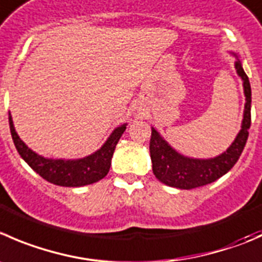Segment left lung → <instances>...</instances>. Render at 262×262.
Masks as SVG:
<instances>
[{
  "instance_id": "obj_1",
  "label": "left lung",
  "mask_w": 262,
  "mask_h": 262,
  "mask_svg": "<svg viewBox=\"0 0 262 262\" xmlns=\"http://www.w3.org/2000/svg\"><path fill=\"white\" fill-rule=\"evenodd\" d=\"M229 53L235 57V72L242 79L243 92L246 97L241 130L238 132L237 137L228 147L227 151L210 159H195V157L184 156L178 152L152 126L151 141H149L152 171L160 182L169 187L193 189L215 182L234 166L245 148L251 126V85L248 77L243 70L238 53Z\"/></svg>"
}]
</instances>
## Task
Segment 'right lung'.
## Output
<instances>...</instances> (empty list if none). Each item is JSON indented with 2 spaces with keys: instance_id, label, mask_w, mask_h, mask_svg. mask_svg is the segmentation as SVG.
<instances>
[{
  "instance_id": "add662e5",
  "label": "right lung",
  "mask_w": 262,
  "mask_h": 262,
  "mask_svg": "<svg viewBox=\"0 0 262 262\" xmlns=\"http://www.w3.org/2000/svg\"><path fill=\"white\" fill-rule=\"evenodd\" d=\"M9 124L12 141L21 159L43 179L60 187H83V185L93 184L105 178L110 170L111 159L116 144L128 125L124 123L116 126L105 143L93 154L80 159L67 160L45 157L29 148L15 130L14 121L10 113Z\"/></svg>"
}]
</instances>
